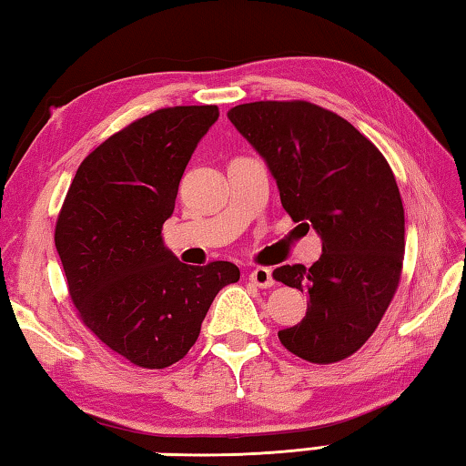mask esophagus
Wrapping results in <instances>:
<instances>
[{
    "mask_svg": "<svg viewBox=\"0 0 466 466\" xmlns=\"http://www.w3.org/2000/svg\"><path fill=\"white\" fill-rule=\"evenodd\" d=\"M248 279L252 283H255L257 287H262V289H267V287H273L275 285V279H273V273H270V268L267 267H257L250 270Z\"/></svg>",
    "mask_w": 466,
    "mask_h": 466,
    "instance_id": "34e87169",
    "label": "esophagus"
}]
</instances>
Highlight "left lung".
<instances>
[{
  "instance_id": "left-lung-1",
  "label": "left lung",
  "mask_w": 466,
  "mask_h": 466,
  "mask_svg": "<svg viewBox=\"0 0 466 466\" xmlns=\"http://www.w3.org/2000/svg\"><path fill=\"white\" fill-rule=\"evenodd\" d=\"M228 117L265 158L287 214L321 238L309 268L273 270L309 298L306 318L279 340L316 365L350 357L377 329L401 277L405 218L391 167L350 122L309 101H252Z\"/></svg>"
}]
</instances>
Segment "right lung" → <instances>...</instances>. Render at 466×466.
I'll return each mask as SVG.
<instances>
[{
    "label": "right lung",
    "instance_id": "obj_1",
    "mask_svg": "<svg viewBox=\"0 0 466 466\" xmlns=\"http://www.w3.org/2000/svg\"><path fill=\"white\" fill-rule=\"evenodd\" d=\"M218 116V106L163 107L116 132L79 165L56 219V252L81 321L142 369L181 360L218 291L240 279L228 260L185 265L160 236Z\"/></svg>",
    "mask_w": 466,
    "mask_h": 466
}]
</instances>
